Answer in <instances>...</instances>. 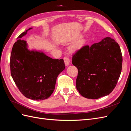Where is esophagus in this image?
Segmentation results:
<instances>
[{
	"label": "esophagus",
	"instance_id": "1",
	"mask_svg": "<svg viewBox=\"0 0 131 131\" xmlns=\"http://www.w3.org/2000/svg\"><path fill=\"white\" fill-rule=\"evenodd\" d=\"M63 59H64V63H65V65L67 67L69 65V63H70V60L69 59V58L68 57H64V58H63Z\"/></svg>",
	"mask_w": 131,
	"mask_h": 131
}]
</instances>
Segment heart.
<instances>
[{"label":"heart","instance_id":"1","mask_svg":"<svg viewBox=\"0 0 131 131\" xmlns=\"http://www.w3.org/2000/svg\"><path fill=\"white\" fill-rule=\"evenodd\" d=\"M85 40L83 39H81L80 40H78L77 42L74 43L73 44L70 46V50L72 51H76L80 49L81 47L84 45Z\"/></svg>","mask_w":131,"mask_h":131}]
</instances>
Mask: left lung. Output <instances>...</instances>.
Masks as SVG:
<instances>
[{
    "mask_svg": "<svg viewBox=\"0 0 131 131\" xmlns=\"http://www.w3.org/2000/svg\"><path fill=\"white\" fill-rule=\"evenodd\" d=\"M72 64L78 69L76 86L82 96L94 100L107 96L115 88L121 73L120 46L106 37L78 50L73 56Z\"/></svg>",
    "mask_w": 131,
    "mask_h": 131,
    "instance_id": "obj_1",
    "label": "left lung"
}]
</instances>
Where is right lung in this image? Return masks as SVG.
Returning a JSON list of instances; mask_svg holds the SVG:
<instances>
[{"label":"right lung","mask_w":131,"mask_h":131,"mask_svg":"<svg viewBox=\"0 0 131 131\" xmlns=\"http://www.w3.org/2000/svg\"><path fill=\"white\" fill-rule=\"evenodd\" d=\"M31 28L19 35L13 45L10 62L11 75L23 96L40 101L52 94L58 75L66 67L63 59H52L41 51L28 49L27 41L21 39Z\"/></svg>","instance_id":"obj_1"}]
</instances>
